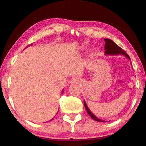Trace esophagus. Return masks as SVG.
I'll use <instances>...</instances> for the list:
<instances>
[{"label":"esophagus","mask_w":146,"mask_h":146,"mask_svg":"<svg viewBox=\"0 0 146 146\" xmlns=\"http://www.w3.org/2000/svg\"><path fill=\"white\" fill-rule=\"evenodd\" d=\"M80 82V80L79 79H77V78H73L70 81V83L71 84H78Z\"/></svg>","instance_id":"1"}]
</instances>
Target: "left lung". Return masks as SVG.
<instances>
[{
	"label": "left lung",
	"mask_w": 146,
	"mask_h": 146,
	"mask_svg": "<svg viewBox=\"0 0 146 146\" xmlns=\"http://www.w3.org/2000/svg\"><path fill=\"white\" fill-rule=\"evenodd\" d=\"M104 40H105V48L104 49H105L106 54H107V55H119V54H122V55L125 56L128 59L130 60L129 56L126 53V52L124 50L122 49L121 47H119L118 45L115 44L113 41L111 40V39L108 38H104ZM84 105L87 113H88V115L91 117V118L98 122H103V123L106 122V121L102 120V119H100L98 118V117H96L88 109L85 101H84Z\"/></svg>",
	"instance_id": "1"
}]
</instances>
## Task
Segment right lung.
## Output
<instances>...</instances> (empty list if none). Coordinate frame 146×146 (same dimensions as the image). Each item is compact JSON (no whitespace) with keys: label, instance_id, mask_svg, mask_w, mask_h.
Wrapping results in <instances>:
<instances>
[{"label":"right lung","instance_id":"add662e5","mask_svg":"<svg viewBox=\"0 0 146 146\" xmlns=\"http://www.w3.org/2000/svg\"><path fill=\"white\" fill-rule=\"evenodd\" d=\"M29 45H31H31H32V44H29ZM29 45H28V46H29ZM62 92H63V91H62ZM52 120H50V121H52Z\"/></svg>","mask_w":146,"mask_h":146}]
</instances>
